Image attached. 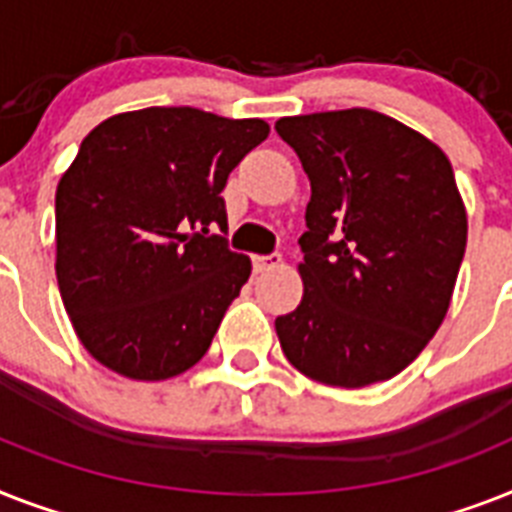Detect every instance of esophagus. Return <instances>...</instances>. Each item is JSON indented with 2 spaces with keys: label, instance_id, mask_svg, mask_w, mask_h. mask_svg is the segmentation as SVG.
Returning <instances> with one entry per match:
<instances>
[{
  "label": "esophagus",
  "instance_id": "34e87169",
  "mask_svg": "<svg viewBox=\"0 0 512 512\" xmlns=\"http://www.w3.org/2000/svg\"><path fill=\"white\" fill-rule=\"evenodd\" d=\"M281 263H284V260H281V255H257L255 257V270H257V273H265V270L278 268Z\"/></svg>",
  "mask_w": 512,
  "mask_h": 512
}]
</instances>
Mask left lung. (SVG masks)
<instances>
[{"label": "left lung", "instance_id": "8db88e82", "mask_svg": "<svg viewBox=\"0 0 512 512\" xmlns=\"http://www.w3.org/2000/svg\"><path fill=\"white\" fill-rule=\"evenodd\" d=\"M307 178L302 302L276 318L286 360L344 389L386 381L421 355L450 310L468 215L434 141L384 112L276 120Z\"/></svg>", "mask_w": 512, "mask_h": 512}]
</instances>
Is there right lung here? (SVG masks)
Segmentation results:
<instances>
[{
    "mask_svg": "<svg viewBox=\"0 0 512 512\" xmlns=\"http://www.w3.org/2000/svg\"><path fill=\"white\" fill-rule=\"evenodd\" d=\"M260 118L147 107L102 120L54 194L57 286L97 363L134 381H165L213 344L252 263L231 252L220 191Z\"/></svg>",
    "mask_w": 512,
    "mask_h": 512,
    "instance_id": "obj_1",
    "label": "right lung"
}]
</instances>
